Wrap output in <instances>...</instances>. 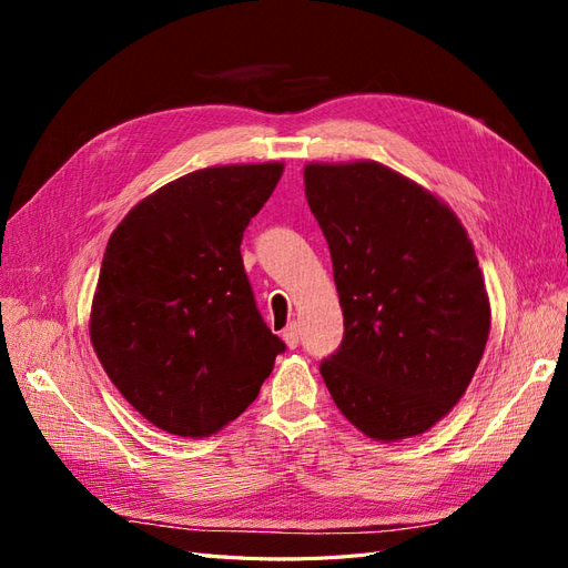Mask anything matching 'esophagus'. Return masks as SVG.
<instances>
[{
	"label": "esophagus",
	"instance_id": "1",
	"mask_svg": "<svg viewBox=\"0 0 568 568\" xmlns=\"http://www.w3.org/2000/svg\"><path fill=\"white\" fill-rule=\"evenodd\" d=\"M282 338H284V343L288 348H296L298 343H301V326L296 324V322H291L286 329H284V334H282Z\"/></svg>",
	"mask_w": 568,
	"mask_h": 568
}]
</instances>
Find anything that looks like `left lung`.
<instances>
[{
	"instance_id": "8db88e82",
	"label": "left lung",
	"mask_w": 568,
	"mask_h": 568,
	"mask_svg": "<svg viewBox=\"0 0 568 568\" xmlns=\"http://www.w3.org/2000/svg\"><path fill=\"white\" fill-rule=\"evenodd\" d=\"M303 180L346 326L322 379L365 436H422L459 403L490 334L471 239L448 203L376 161L307 163Z\"/></svg>"
}]
</instances>
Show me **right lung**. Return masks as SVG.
<instances>
[{
  "mask_svg": "<svg viewBox=\"0 0 568 568\" xmlns=\"http://www.w3.org/2000/svg\"><path fill=\"white\" fill-rule=\"evenodd\" d=\"M282 173L277 161L194 170L136 203L109 239L90 338L115 388L161 432L217 434L284 351L239 251Z\"/></svg>",
  "mask_w": 568,
  "mask_h": 568,
  "instance_id": "right-lung-1",
  "label": "right lung"
}]
</instances>
